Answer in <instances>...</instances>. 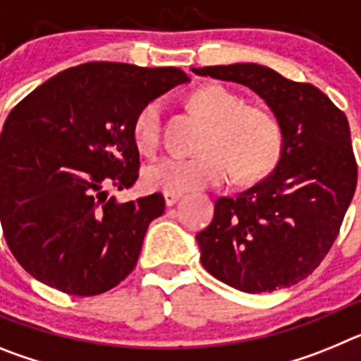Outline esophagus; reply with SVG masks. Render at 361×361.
Returning <instances> with one entry per match:
<instances>
[{"mask_svg": "<svg viewBox=\"0 0 361 361\" xmlns=\"http://www.w3.org/2000/svg\"><path fill=\"white\" fill-rule=\"evenodd\" d=\"M162 197H164V202L166 206H173L175 202H177L180 197H183V193H173V191H164L162 193Z\"/></svg>", "mask_w": 361, "mask_h": 361, "instance_id": "esophagus-1", "label": "esophagus"}]
</instances>
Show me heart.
Here are the masks:
<instances>
[{"label":"heart","instance_id":"heart-1","mask_svg":"<svg viewBox=\"0 0 361 361\" xmlns=\"http://www.w3.org/2000/svg\"><path fill=\"white\" fill-rule=\"evenodd\" d=\"M191 110L208 123L195 157H168L145 170L152 190L197 191L224 183L229 168L238 180H255L280 161L283 135L279 121L264 108L250 106L244 95L219 82L199 86L188 99ZM161 103L149 101L133 123L139 152L152 155L161 142Z\"/></svg>","mask_w":361,"mask_h":361}]
</instances>
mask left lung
Wrapping results in <instances>:
<instances>
[{
  "instance_id": "left-lung-1",
  "label": "left lung",
  "mask_w": 361,
  "mask_h": 361,
  "mask_svg": "<svg viewBox=\"0 0 361 361\" xmlns=\"http://www.w3.org/2000/svg\"><path fill=\"white\" fill-rule=\"evenodd\" d=\"M247 86L279 121L283 149L275 170L235 197L215 200L212 224L197 233L200 262L244 293H271L320 266L356 190L347 117L324 92L257 63L191 68Z\"/></svg>"
}]
</instances>
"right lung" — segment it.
<instances>
[{"label":"right lung","instance_id":"add662e5","mask_svg":"<svg viewBox=\"0 0 361 361\" xmlns=\"http://www.w3.org/2000/svg\"><path fill=\"white\" fill-rule=\"evenodd\" d=\"M190 81L173 66L85 63L12 108L0 135V220L21 267L66 295L94 296L133 271L161 193L117 202L139 177L133 123Z\"/></svg>","mask_w":361,"mask_h":361}]
</instances>
